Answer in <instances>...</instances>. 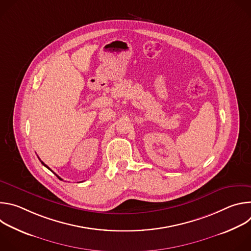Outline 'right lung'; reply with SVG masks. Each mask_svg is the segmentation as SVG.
<instances>
[{
    "instance_id": "1",
    "label": "right lung",
    "mask_w": 251,
    "mask_h": 251,
    "mask_svg": "<svg viewBox=\"0 0 251 251\" xmlns=\"http://www.w3.org/2000/svg\"><path fill=\"white\" fill-rule=\"evenodd\" d=\"M41 162H42V161H41ZM42 164H43L45 167H47L49 170H50V168H49V167H48V166H47V165H46L44 162H42ZM50 171H51V170H50ZM51 172H52V171H51ZM56 176H57V175H56ZM58 177H59V176H58ZM59 178H60V177H59ZM60 180H62V178H60Z\"/></svg>"
}]
</instances>
